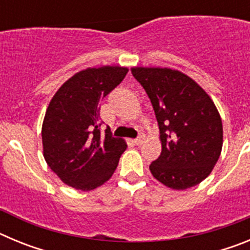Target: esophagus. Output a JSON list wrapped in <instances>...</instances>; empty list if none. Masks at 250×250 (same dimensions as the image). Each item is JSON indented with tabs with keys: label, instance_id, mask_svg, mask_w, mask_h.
I'll use <instances>...</instances> for the list:
<instances>
[{
	"label": "esophagus",
	"instance_id": "esophagus-1",
	"mask_svg": "<svg viewBox=\"0 0 250 250\" xmlns=\"http://www.w3.org/2000/svg\"><path fill=\"white\" fill-rule=\"evenodd\" d=\"M144 140H145V135H144V134H140V136H139L138 139H135V140H134V144L141 145L143 143H144Z\"/></svg>",
	"mask_w": 250,
	"mask_h": 250
}]
</instances>
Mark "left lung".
<instances>
[{
  "instance_id": "left-lung-1",
  "label": "left lung",
  "mask_w": 250,
  "mask_h": 250,
  "mask_svg": "<svg viewBox=\"0 0 250 250\" xmlns=\"http://www.w3.org/2000/svg\"><path fill=\"white\" fill-rule=\"evenodd\" d=\"M155 111L161 154L149 167L152 176L170 189L184 190L202 183L219 159L223 124L211 98L179 70L135 66Z\"/></svg>"
}]
</instances>
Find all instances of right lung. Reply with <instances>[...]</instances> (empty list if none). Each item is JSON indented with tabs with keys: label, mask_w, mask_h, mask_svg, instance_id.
Listing matches in <instances>:
<instances>
[{
	"label": "right lung",
	"mask_w": 250,
	"mask_h": 250,
	"mask_svg": "<svg viewBox=\"0 0 250 250\" xmlns=\"http://www.w3.org/2000/svg\"><path fill=\"white\" fill-rule=\"evenodd\" d=\"M129 68L123 66L87 67L61 85L51 99L42 123L43 158L50 169L68 187L90 191L114 174L124 139L100 132L99 104L114 90Z\"/></svg>",
	"instance_id": "obj_1"
}]
</instances>
